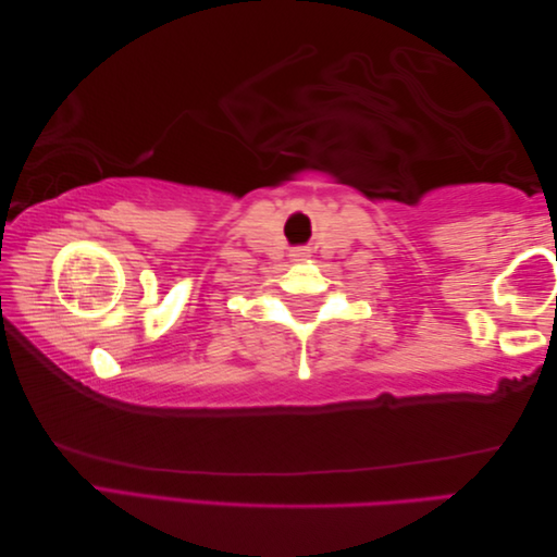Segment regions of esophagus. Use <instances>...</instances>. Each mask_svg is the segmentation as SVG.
Listing matches in <instances>:
<instances>
[{
  "label": "esophagus",
  "mask_w": 557,
  "mask_h": 557,
  "mask_svg": "<svg viewBox=\"0 0 557 557\" xmlns=\"http://www.w3.org/2000/svg\"><path fill=\"white\" fill-rule=\"evenodd\" d=\"M289 256H292V260H297V263H301V260H306L311 253H309V248H294Z\"/></svg>",
  "instance_id": "1"
}]
</instances>
